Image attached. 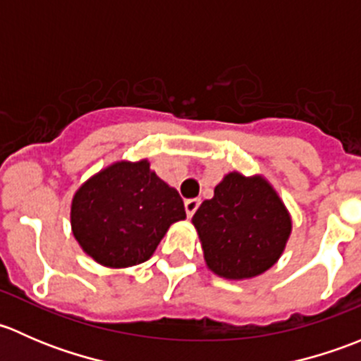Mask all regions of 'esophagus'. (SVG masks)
I'll return each mask as SVG.
<instances>
[{
	"mask_svg": "<svg viewBox=\"0 0 361 361\" xmlns=\"http://www.w3.org/2000/svg\"><path fill=\"white\" fill-rule=\"evenodd\" d=\"M199 206H201V199H188V201H185V209H187L188 216H194V213L197 211Z\"/></svg>",
	"mask_w": 361,
	"mask_h": 361,
	"instance_id": "34e87169",
	"label": "esophagus"
}]
</instances>
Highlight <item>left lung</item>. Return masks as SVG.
Instances as JSON below:
<instances>
[{"label": "left lung", "instance_id": "1", "mask_svg": "<svg viewBox=\"0 0 361 361\" xmlns=\"http://www.w3.org/2000/svg\"><path fill=\"white\" fill-rule=\"evenodd\" d=\"M192 224L202 243L204 260L214 274L246 279L278 262L292 232V218L262 176L228 173L213 199L195 211Z\"/></svg>", "mask_w": 361, "mask_h": 361}]
</instances>
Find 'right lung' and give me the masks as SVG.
Instances as JSON below:
<instances>
[{"label":"right lung","instance_id":"1","mask_svg":"<svg viewBox=\"0 0 361 361\" xmlns=\"http://www.w3.org/2000/svg\"><path fill=\"white\" fill-rule=\"evenodd\" d=\"M185 218L178 190L148 160L111 164L87 180L71 202L78 245L97 264L115 269L147 262L167 228Z\"/></svg>","mask_w":361,"mask_h":361}]
</instances>
